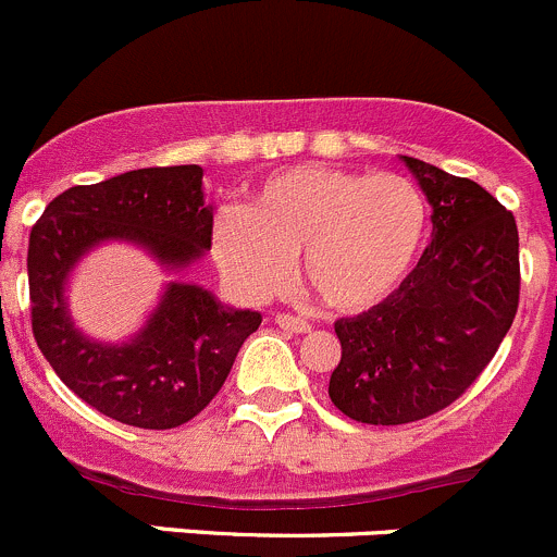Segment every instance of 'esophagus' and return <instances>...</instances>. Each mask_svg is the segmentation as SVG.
Returning a JSON list of instances; mask_svg holds the SVG:
<instances>
[{
	"mask_svg": "<svg viewBox=\"0 0 557 557\" xmlns=\"http://www.w3.org/2000/svg\"><path fill=\"white\" fill-rule=\"evenodd\" d=\"M276 324L281 326V330H286V332H297V335H300V332H308V330H311V324H308L306 319L292 317V313H278V317H276Z\"/></svg>",
	"mask_w": 557,
	"mask_h": 557,
	"instance_id": "obj_1",
	"label": "esophagus"
}]
</instances>
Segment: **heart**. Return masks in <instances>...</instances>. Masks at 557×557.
I'll return each mask as SVG.
<instances>
[{
	"label": "heart",
	"mask_w": 557,
	"mask_h": 557,
	"mask_svg": "<svg viewBox=\"0 0 557 557\" xmlns=\"http://www.w3.org/2000/svg\"><path fill=\"white\" fill-rule=\"evenodd\" d=\"M426 222V200L405 176L295 165L255 187L246 209L216 214L211 255L246 300L284 289L300 255L302 284L321 306L359 313L403 284Z\"/></svg>",
	"instance_id": "heart-1"
}]
</instances>
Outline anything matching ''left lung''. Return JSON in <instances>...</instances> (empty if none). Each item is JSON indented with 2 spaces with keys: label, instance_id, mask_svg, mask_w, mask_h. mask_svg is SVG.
Returning <instances> with one entry per match:
<instances>
[{
  "label": "left lung",
  "instance_id": "left-lung-1",
  "mask_svg": "<svg viewBox=\"0 0 557 557\" xmlns=\"http://www.w3.org/2000/svg\"><path fill=\"white\" fill-rule=\"evenodd\" d=\"M432 203V244L399 289L337 319L330 399L372 426L421 421L456 403L488 367L520 300L518 225L472 180L403 154Z\"/></svg>",
  "mask_w": 557,
  "mask_h": 557
}]
</instances>
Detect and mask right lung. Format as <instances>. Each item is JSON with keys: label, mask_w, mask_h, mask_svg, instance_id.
<instances>
[{"label": "right lung", "mask_w": 557, "mask_h": 557, "mask_svg": "<svg viewBox=\"0 0 557 557\" xmlns=\"http://www.w3.org/2000/svg\"><path fill=\"white\" fill-rule=\"evenodd\" d=\"M214 211L200 165L136 169L69 187L28 236L32 330L55 375L83 403L120 423L174 429L198 416L225 383L257 311H236L198 284L171 281L147 324L120 346L85 337L69 319L66 278L101 240H131L180 271L211 249Z\"/></svg>", "instance_id": "obj_1"}]
</instances>
